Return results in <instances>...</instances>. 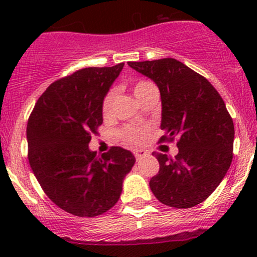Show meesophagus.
<instances>
[{
  "label": "esophagus",
  "instance_id": "obj_1",
  "mask_svg": "<svg viewBox=\"0 0 257 257\" xmlns=\"http://www.w3.org/2000/svg\"><path fill=\"white\" fill-rule=\"evenodd\" d=\"M133 154H134V157H136L137 160H141L142 158L147 157L148 152H145V150H134Z\"/></svg>",
  "mask_w": 257,
  "mask_h": 257
}]
</instances>
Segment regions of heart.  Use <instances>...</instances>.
Listing matches in <instances>:
<instances>
[{"label": "heart", "instance_id": "b5f03b06", "mask_svg": "<svg viewBox=\"0 0 257 257\" xmlns=\"http://www.w3.org/2000/svg\"><path fill=\"white\" fill-rule=\"evenodd\" d=\"M152 83L148 80H139L134 84L133 93L136 95L137 99L142 97L143 92L147 89ZM113 100H114V90H109L103 98L102 102V114L103 116H109L112 113L113 108ZM116 137L121 143L126 145H132V147H137V145H142L147 142L149 138V129L148 128H138V126H123L116 132Z\"/></svg>", "mask_w": 257, "mask_h": 257}]
</instances>
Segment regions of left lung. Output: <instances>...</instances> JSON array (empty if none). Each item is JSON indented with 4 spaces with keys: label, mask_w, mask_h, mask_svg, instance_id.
Listing matches in <instances>:
<instances>
[{
    "label": "left lung",
    "mask_w": 257,
    "mask_h": 257,
    "mask_svg": "<svg viewBox=\"0 0 257 257\" xmlns=\"http://www.w3.org/2000/svg\"><path fill=\"white\" fill-rule=\"evenodd\" d=\"M128 64L160 90L164 136L159 143L178 139L175 158L153 153L160 168L150 189L164 205L193 208L211 195L229 170L235 134L231 115L211 83L177 59Z\"/></svg>",
    "instance_id": "1"
}]
</instances>
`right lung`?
<instances>
[{"label":"right lung","mask_w":257,"mask_h":257,"mask_svg":"<svg viewBox=\"0 0 257 257\" xmlns=\"http://www.w3.org/2000/svg\"><path fill=\"white\" fill-rule=\"evenodd\" d=\"M124 63L89 67L52 83L28 118V162L46 195L80 217L112 209L136 158L112 147L102 157L88 144L102 125V102Z\"/></svg>","instance_id":"right-lung-1"}]
</instances>
